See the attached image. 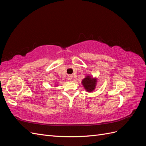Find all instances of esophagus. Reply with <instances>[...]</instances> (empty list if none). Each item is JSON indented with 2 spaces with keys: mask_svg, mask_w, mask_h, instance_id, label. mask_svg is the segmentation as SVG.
<instances>
[{
  "mask_svg": "<svg viewBox=\"0 0 146 146\" xmlns=\"http://www.w3.org/2000/svg\"><path fill=\"white\" fill-rule=\"evenodd\" d=\"M72 78V77L71 76H68V79L69 80H71Z\"/></svg>",
  "mask_w": 146,
  "mask_h": 146,
  "instance_id": "esophagus-1",
  "label": "esophagus"
}]
</instances>
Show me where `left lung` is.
Instances as JSON below:
<instances>
[{
    "instance_id": "1",
    "label": "left lung",
    "mask_w": 146,
    "mask_h": 146,
    "mask_svg": "<svg viewBox=\"0 0 146 146\" xmlns=\"http://www.w3.org/2000/svg\"><path fill=\"white\" fill-rule=\"evenodd\" d=\"M82 85L88 92H91L93 91L97 83V79L92 78L91 76H86L82 80Z\"/></svg>"
}]
</instances>
